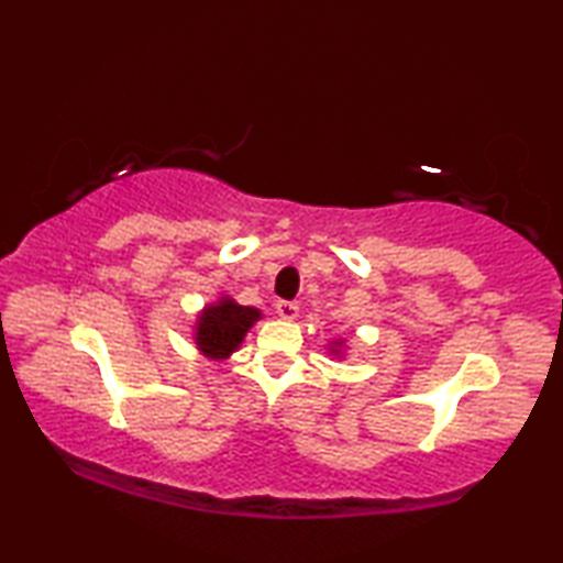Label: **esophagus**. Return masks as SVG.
I'll list each match as a JSON object with an SVG mask.
<instances>
[{
  "mask_svg": "<svg viewBox=\"0 0 563 563\" xmlns=\"http://www.w3.org/2000/svg\"><path fill=\"white\" fill-rule=\"evenodd\" d=\"M275 312H278L283 320H295V318H298L300 308L290 300H278V302H275Z\"/></svg>",
  "mask_w": 563,
  "mask_h": 563,
  "instance_id": "obj_1",
  "label": "esophagus"
}]
</instances>
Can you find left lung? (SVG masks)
<instances>
[{
	"label": "left lung",
	"instance_id": "left-lung-1",
	"mask_svg": "<svg viewBox=\"0 0 563 563\" xmlns=\"http://www.w3.org/2000/svg\"><path fill=\"white\" fill-rule=\"evenodd\" d=\"M342 350H345V340H332L330 342V355L342 357Z\"/></svg>",
	"mask_w": 563,
	"mask_h": 563
}]
</instances>
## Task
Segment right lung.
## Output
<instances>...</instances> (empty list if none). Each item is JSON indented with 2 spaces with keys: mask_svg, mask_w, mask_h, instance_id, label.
Returning <instances> with one entry per match:
<instances>
[{
  "mask_svg": "<svg viewBox=\"0 0 563 563\" xmlns=\"http://www.w3.org/2000/svg\"><path fill=\"white\" fill-rule=\"evenodd\" d=\"M261 318L263 312L258 308L238 305L231 295H223L198 312L194 325L196 347L208 360H228Z\"/></svg>",
  "mask_w": 563,
  "mask_h": 563,
  "instance_id": "right-lung-1",
  "label": "right lung"
}]
</instances>
